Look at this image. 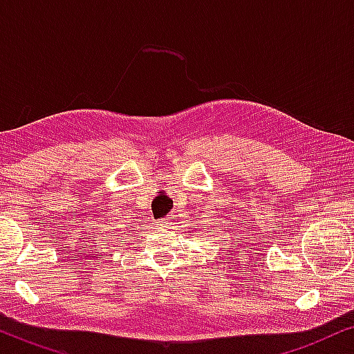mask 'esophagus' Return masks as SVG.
<instances>
[{
    "label": "esophagus",
    "instance_id": "1",
    "mask_svg": "<svg viewBox=\"0 0 354 354\" xmlns=\"http://www.w3.org/2000/svg\"><path fill=\"white\" fill-rule=\"evenodd\" d=\"M169 224H171V222H169V219H159L156 222V225L159 227V229H167Z\"/></svg>",
    "mask_w": 354,
    "mask_h": 354
}]
</instances>
